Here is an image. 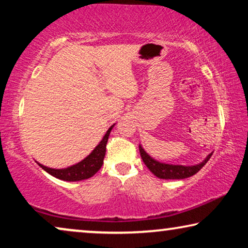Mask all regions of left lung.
I'll list each match as a JSON object with an SVG mask.
<instances>
[{"mask_svg":"<svg viewBox=\"0 0 248 248\" xmlns=\"http://www.w3.org/2000/svg\"><path fill=\"white\" fill-rule=\"evenodd\" d=\"M139 150H140L141 158L145 166L150 169L152 174L157 176L158 178L162 179H183L191 177V176L195 175L206 162L209 161V159L211 158L212 154H210L208 157L205 158L204 161H202L201 164L195 165V166H181V165H168V164H162L155 159H152L141 145H139Z\"/></svg>","mask_w":248,"mask_h":248,"instance_id":"8db88e82","label":"left lung"}]
</instances>
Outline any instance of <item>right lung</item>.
<instances>
[{
	"instance_id": "1",
	"label": "right lung",
	"mask_w": 248,
	"mask_h": 248,
	"mask_svg": "<svg viewBox=\"0 0 248 248\" xmlns=\"http://www.w3.org/2000/svg\"><path fill=\"white\" fill-rule=\"evenodd\" d=\"M111 128H113V126L108 128L107 133L105 134L104 139L101 140L100 143L97 145L96 149H94L87 158H84L82 161L79 162V164L71 166V167L65 169H52L45 167V166L40 164L38 165L44 169V170L48 172V174L59 179H62V181L77 182L90 178L91 176H93L98 170H99L101 166L104 164L105 154H106V144Z\"/></svg>"
}]
</instances>
